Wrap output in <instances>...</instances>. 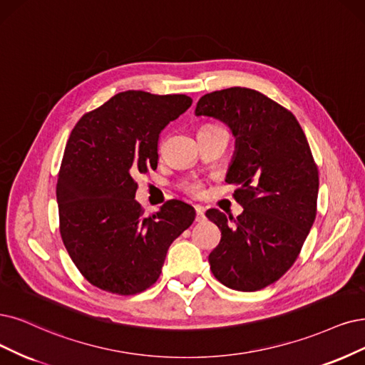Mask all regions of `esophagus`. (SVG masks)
<instances>
[{
    "mask_svg": "<svg viewBox=\"0 0 365 365\" xmlns=\"http://www.w3.org/2000/svg\"><path fill=\"white\" fill-rule=\"evenodd\" d=\"M205 209L201 206H195V221L197 222H203L205 221Z\"/></svg>",
    "mask_w": 365,
    "mask_h": 365,
    "instance_id": "1",
    "label": "esophagus"
}]
</instances>
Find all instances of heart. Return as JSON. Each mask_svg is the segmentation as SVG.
Wrapping results in <instances>:
<instances>
[{
	"mask_svg": "<svg viewBox=\"0 0 365 365\" xmlns=\"http://www.w3.org/2000/svg\"><path fill=\"white\" fill-rule=\"evenodd\" d=\"M186 191L192 194V195H200L201 194V185L200 183H191L186 186Z\"/></svg>",
	"mask_w": 365,
	"mask_h": 365,
	"instance_id": "heart-1",
	"label": "heart"
}]
</instances>
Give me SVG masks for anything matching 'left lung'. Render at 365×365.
<instances>
[{
    "mask_svg": "<svg viewBox=\"0 0 365 365\" xmlns=\"http://www.w3.org/2000/svg\"><path fill=\"white\" fill-rule=\"evenodd\" d=\"M195 115L218 118L235 135L225 182L237 186L233 197L244 207L236 220L206 212L221 230L212 274L233 290L264 289L298 259L316 220L319 170L307 137L284 106L245 87L205 94Z\"/></svg>",
    "mask_w": 365,
    "mask_h": 365,
    "instance_id": "1",
    "label": "left lung"
}]
</instances>
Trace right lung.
<instances>
[{"mask_svg": "<svg viewBox=\"0 0 365 365\" xmlns=\"http://www.w3.org/2000/svg\"><path fill=\"white\" fill-rule=\"evenodd\" d=\"M191 103L186 94L128 90L75 125L57 182L60 233L98 289L128 296L153 286L173 240L194 222V207L180 200L150 217L135 200V178L158 167L160 130Z\"/></svg>", "mask_w": 365, "mask_h": 365, "instance_id": "1", "label": "right lung"}]
</instances>
